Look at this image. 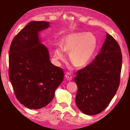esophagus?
I'll list each match as a JSON object with an SVG mask.
<instances>
[{"instance_id":"1","label":"esophagus","mask_w":130,"mask_h":130,"mask_svg":"<svg viewBox=\"0 0 130 130\" xmlns=\"http://www.w3.org/2000/svg\"><path fill=\"white\" fill-rule=\"evenodd\" d=\"M65 77L66 79H67L68 81H70L72 80V76H71V74H70V73H66L65 75Z\"/></svg>"}]
</instances>
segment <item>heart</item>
<instances>
[{
    "instance_id": "b5f03b06",
    "label": "heart",
    "mask_w": 130,
    "mask_h": 130,
    "mask_svg": "<svg viewBox=\"0 0 130 130\" xmlns=\"http://www.w3.org/2000/svg\"><path fill=\"white\" fill-rule=\"evenodd\" d=\"M96 36L88 32H73L63 40V47L58 45L54 50L57 60H64L65 51L69 52L70 61L77 67H86L91 62L98 48Z\"/></svg>"
}]
</instances>
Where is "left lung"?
<instances>
[{
  "label": "left lung",
  "mask_w": 130,
  "mask_h": 130,
  "mask_svg": "<svg viewBox=\"0 0 130 130\" xmlns=\"http://www.w3.org/2000/svg\"><path fill=\"white\" fill-rule=\"evenodd\" d=\"M122 61L119 45L107 33L100 54L74 78L78 87L76 103L83 113L94 115L106 108L119 85Z\"/></svg>",
  "instance_id": "1"
}]
</instances>
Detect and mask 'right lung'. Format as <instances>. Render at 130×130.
I'll return each mask as SVG.
<instances>
[{
	"mask_svg": "<svg viewBox=\"0 0 130 130\" xmlns=\"http://www.w3.org/2000/svg\"><path fill=\"white\" fill-rule=\"evenodd\" d=\"M49 22L32 21L18 32L9 51V78L17 99L29 109L45 107L53 99L63 80L62 69L50 62L39 32Z\"/></svg>",
	"mask_w": 130,
	"mask_h": 130,
	"instance_id": "add662e5",
	"label": "right lung"
}]
</instances>
